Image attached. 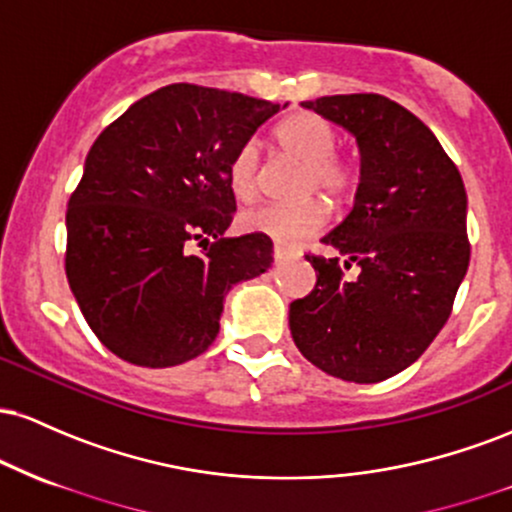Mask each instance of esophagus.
I'll use <instances>...</instances> for the list:
<instances>
[{
  "instance_id": "obj_1",
  "label": "esophagus",
  "mask_w": 512,
  "mask_h": 512,
  "mask_svg": "<svg viewBox=\"0 0 512 512\" xmlns=\"http://www.w3.org/2000/svg\"><path fill=\"white\" fill-rule=\"evenodd\" d=\"M291 257H293L291 250L281 248V245H274V262H286V260H291Z\"/></svg>"
}]
</instances>
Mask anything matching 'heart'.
Instances as JSON below:
<instances>
[{
	"mask_svg": "<svg viewBox=\"0 0 512 512\" xmlns=\"http://www.w3.org/2000/svg\"><path fill=\"white\" fill-rule=\"evenodd\" d=\"M274 142L281 154L303 166L298 197L320 192L334 207L349 202L358 185V163L354 156L339 154L337 132L327 120L313 113H293L274 129ZM228 187L240 202L260 195L262 163L255 144H243L228 163ZM327 223V207L320 199L298 204H262L240 214V228L272 238L276 245H296L315 236Z\"/></svg>",
	"mask_w": 512,
	"mask_h": 512,
	"instance_id": "1",
	"label": "heart"
}]
</instances>
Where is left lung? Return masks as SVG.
I'll return each instance as SVG.
<instances>
[{
    "label": "left lung",
    "mask_w": 512,
    "mask_h": 512,
    "mask_svg": "<svg viewBox=\"0 0 512 512\" xmlns=\"http://www.w3.org/2000/svg\"><path fill=\"white\" fill-rule=\"evenodd\" d=\"M356 137L354 209L322 238L339 257L305 255L317 284L291 303L298 351L334 378L380 383L416 361L448 322L469 267L467 192L436 134L378 93L303 103Z\"/></svg>",
    "instance_id": "left-lung-1"
}]
</instances>
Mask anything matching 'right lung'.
Listing matches in <instances>:
<instances>
[{
  "instance_id": "1",
  "label": "right lung",
  "mask_w": 512,
  "mask_h": 512,
  "mask_svg": "<svg viewBox=\"0 0 512 512\" xmlns=\"http://www.w3.org/2000/svg\"><path fill=\"white\" fill-rule=\"evenodd\" d=\"M279 110L243 93L170 84L93 142L69 197L64 269L88 327L122 361L168 368L204 354L223 296L272 267L267 236L223 233L236 211L228 163Z\"/></svg>"
}]
</instances>
